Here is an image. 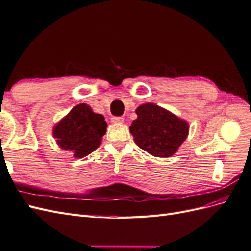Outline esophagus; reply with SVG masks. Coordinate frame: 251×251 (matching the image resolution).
I'll use <instances>...</instances> for the list:
<instances>
[{"instance_id":"1","label":"esophagus","mask_w":251,"mask_h":251,"mask_svg":"<svg viewBox=\"0 0 251 251\" xmlns=\"http://www.w3.org/2000/svg\"><path fill=\"white\" fill-rule=\"evenodd\" d=\"M111 123L112 124H115V125L124 124V118L123 117H112L111 118Z\"/></svg>"}]
</instances>
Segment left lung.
Here are the masks:
<instances>
[{"label": "left lung", "instance_id": "left-lung-1", "mask_svg": "<svg viewBox=\"0 0 251 251\" xmlns=\"http://www.w3.org/2000/svg\"><path fill=\"white\" fill-rule=\"evenodd\" d=\"M135 112L137 118L133 120L130 132L140 149L160 158L177 153L188 136L186 120L151 102L139 105Z\"/></svg>", "mask_w": 251, "mask_h": 251}]
</instances>
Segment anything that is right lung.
Segmentation results:
<instances>
[{"instance_id": "1", "label": "right lung", "mask_w": 251, "mask_h": 251, "mask_svg": "<svg viewBox=\"0 0 251 251\" xmlns=\"http://www.w3.org/2000/svg\"><path fill=\"white\" fill-rule=\"evenodd\" d=\"M107 123L87 103H79L53 126L57 146L71 151L75 158H83L100 146L107 132Z\"/></svg>"}]
</instances>
